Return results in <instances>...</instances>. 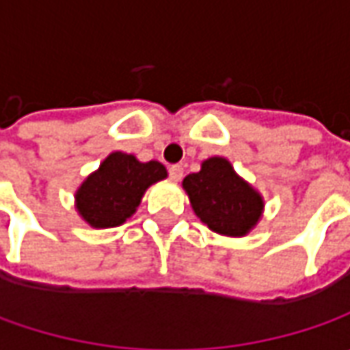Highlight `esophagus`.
I'll use <instances>...</instances> for the list:
<instances>
[{"mask_svg":"<svg viewBox=\"0 0 350 350\" xmlns=\"http://www.w3.org/2000/svg\"><path fill=\"white\" fill-rule=\"evenodd\" d=\"M183 173H185L183 165H171V167H169V177H171L173 181H181Z\"/></svg>","mask_w":350,"mask_h":350,"instance_id":"1","label":"esophagus"}]
</instances>
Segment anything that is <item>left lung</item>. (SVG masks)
<instances>
[{
  "label": "left lung",
  "mask_w": 350,
  "mask_h": 350,
  "mask_svg": "<svg viewBox=\"0 0 350 350\" xmlns=\"http://www.w3.org/2000/svg\"><path fill=\"white\" fill-rule=\"evenodd\" d=\"M183 189L200 222L226 237L247 235L262 218L265 198L220 155L200 163L183 179Z\"/></svg>",
  "instance_id": "left-lung-1"
}]
</instances>
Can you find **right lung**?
<instances>
[{"label":"right lung","instance_id":"add662e5","mask_svg":"<svg viewBox=\"0 0 350 350\" xmlns=\"http://www.w3.org/2000/svg\"><path fill=\"white\" fill-rule=\"evenodd\" d=\"M163 179L167 169L159 161L144 163L136 155L113 152L77 187L75 212L95 230L116 228L132 218L146 191Z\"/></svg>","mask_w":350,"mask_h":350}]
</instances>
